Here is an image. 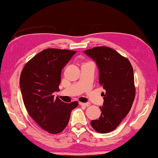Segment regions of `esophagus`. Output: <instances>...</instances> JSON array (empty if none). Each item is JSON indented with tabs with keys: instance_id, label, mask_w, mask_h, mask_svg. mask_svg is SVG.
Listing matches in <instances>:
<instances>
[{
	"instance_id": "34e87169",
	"label": "esophagus",
	"mask_w": 158,
	"mask_h": 158,
	"mask_svg": "<svg viewBox=\"0 0 158 158\" xmlns=\"http://www.w3.org/2000/svg\"><path fill=\"white\" fill-rule=\"evenodd\" d=\"M80 105L81 106H89L90 105V103L89 102H87V103H83V102H80Z\"/></svg>"
}]
</instances>
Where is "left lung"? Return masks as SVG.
Masks as SVG:
<instances>
[{"label": "left lung", "mask_w": 158, "mask_h": 158, "mask_svg": "<svg viewBox=\"0 0 158 158\" xmlns=\"http://www.w3.org/2000/svg\"><path fill=\"white\" fill-rule=\"evenodd\" d=\"M84 52L96 62L100 85L105 90L102 113L91 124L98 133L111 132L129 114L135 99L133 67L127 58L109 47H96Z\"/></svg>", "instance_id": "left-lung-1"}]
</instances>
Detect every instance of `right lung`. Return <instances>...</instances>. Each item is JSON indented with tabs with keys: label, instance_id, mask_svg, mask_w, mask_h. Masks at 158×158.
<instances>
[{
	"label": "right lung",
	"instance_id": "1",
	"mask_svg": "<svg viewBox=\"0 0 158 158\" xmlns=\"http://www.w3.org/2000/svg\"><path fill=\"white\" fill-rule=\"evenodd\" d=\"M76 51L46 49L38 53L24 67L20 77V88L29 115L42 129L56 134L64 129L71 111L78 105L54 97L59 91L62 69Z\"/></svg>",
	"mask_w": 158,
	"mask_h": 158
}]
</instances>
